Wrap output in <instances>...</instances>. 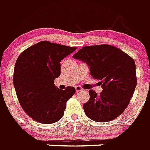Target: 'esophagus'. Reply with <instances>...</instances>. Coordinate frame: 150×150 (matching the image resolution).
<instances>
[{
    "label": "esophagus",
    "instance_id": "34e87169",
    "mask_svg": "<svg viewBox=\"0 0 150 150\" xmlns=\"http://www.w3.org/2000/svg\"><path fill=\"white\" fill-rule=\"evenodd\" d=\"M75 88H76V92H79V91H84V89H83V88H82L81 86H76L75 87Z\"/></svg>",
    "mask_w": 150,
    "mask_h": 150
}]
</instances>
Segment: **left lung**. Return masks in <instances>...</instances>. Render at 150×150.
Segmentation results:
<instances>
[{
    "label": "left lung",
    "instance_id": "1",
    "mask_svg": "<svg viewBox=\"0 0 150 150\" xmlns=\"http://www.w3.org/2000/svg\"><path fill=\"white\" fill-rule=\"evenodd\" d=\"M73 57L88 64L91 76L98 79L103 88L100 95L89 90V100L83 104L86 115L98 122L111 121L121 115L137 86L134 59L119 48L107 44L84 46Z\"/></svg>",
    "mask_w": 150,
    "mask_h": 150
}]
</instances>
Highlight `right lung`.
I'll list each match as a JSON object with an SVG mask.
<instances>
[{
  "instance_id": "add662e5",
  "label": "right lung",
  "mask_w": 150,
  "mask_h": 150,
  "mask_svg": "<svg viewBox=\"0 0 150 150\" xmlns=\"http://www.w3.org/2000/svg\"><path fill=\"white\" fill-rule=\"evenodd\" d=\"M76 47L40 41L19 55L13 73L17 98L25 112L35 121L51 124L60 120L74 87L57 88L54 80L61 74L60 62Z\"/></svg>"
}]
</instances>
